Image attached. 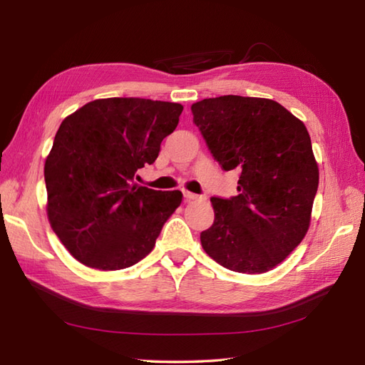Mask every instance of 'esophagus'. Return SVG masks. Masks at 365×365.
<instances>
[{"instance_id": "esophagus-1", "label": "esophagus", "mask_w": 365, "mask_h": 365, "mask_svg": "<svg viewBox=\"0 0 365 365\" xmlns=\"http://www.w3.org/2000/svg\"><path fill=\"white\" fill-rule=\"evenodd\" d=\"M183 197L187 200H192V199H197V195H195V192H190V191H183Z\"/></svg>"}]
</instances>
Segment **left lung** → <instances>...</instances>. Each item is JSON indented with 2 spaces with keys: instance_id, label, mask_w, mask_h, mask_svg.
I'll return each mask as SVG.
<instances>
[{
  "instance_id": "8db88e82",
  "label": "left lung",
  "mask_w": 365,
  "mask_h": 365,
  "mask_svg": "<svg viewBox=\"0 0 365 365\" xmlns=\"http://www.w3.org/2000/svg\"><path fill=\"white\" fill-rule=\"evenodd\" d=\"M192 122L224 170H238L237 196L212 197L204 251L246 274L279 265L311 222L319 166L299 119L274 100L222 96L191 106Z\"/></svg>"
}]
</instances>
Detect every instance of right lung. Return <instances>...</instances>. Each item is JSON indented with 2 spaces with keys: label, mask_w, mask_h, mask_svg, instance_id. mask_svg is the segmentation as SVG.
<instances>
[{
  "label": "right lung",
  "mask_w": 365,
  "mask_h": 365,
  "mask_svg": "<svg viewBox=\"0 0 365 365\" xmlns=\"http://www.w3.org/2000/svg\"><path fill=\"white\" fill-rule=\"evenodd\" d=\"M180 103L149 98L94 100L61 123L45 161L46 213L76 260L122 269L149 254L182 192L135 183L175 130Z\"/></svg>",
  "instance_id": "obj_1"
}]
</instances>
